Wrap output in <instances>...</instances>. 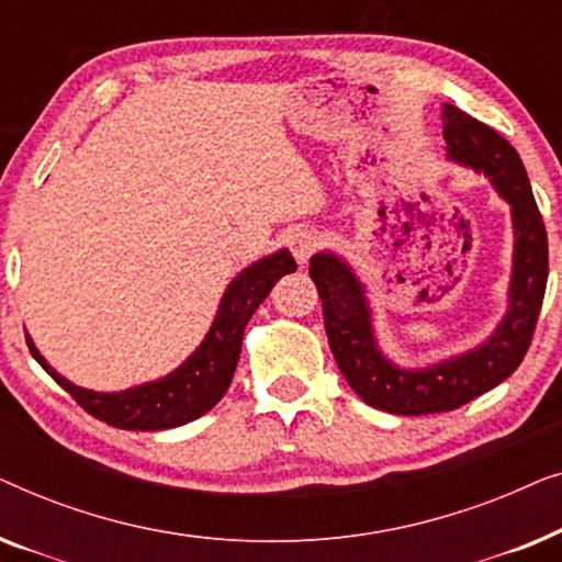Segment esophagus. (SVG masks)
Masks as SVG:
<instances>
[{
	"label": "esophagus",
	"mask_w": 562,
	"mask_h": 562,
	"mask_svg": "<svg viewBox=\"0 0 562 562\" xmlns=\"http://www.w3.org/2000/svg\"><path fill=\"white\" fill-rule=\"evenodd\" d=\"M317 248H319V235L314 233V229H302V233L291 237V252H294L299 263H306V260L317 252Z\"/></svg>",
	"instance_id": "1"
}]
</instances>
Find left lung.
Listing matches in <instances>:
<instances>
[{
    "label": "left lung",
    "mask_w": 562,
    "mask_h": 562,
    "mask_svg": "<svg viewBox=\"0 0 562 562\" xmlns=\"http://www.w3.org/2000/svg\"><path fill=\"white\" fill-rule=\"evenodd\" d=\"M442 135L450 158L491 176L498 194L512 204V306L488 342L427 371H398L375 348L363 286L350 268L329 252L310 260L329 350L345 381L366 404L406 417L452 412L509 379L527 356L548 286V233L519 153L494 127L456 104H445Z\"/></svg>",
    "instance_id": "8db88e82"
}]
</instances>
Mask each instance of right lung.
<instances>
[{
	"mask_svg": "<svg viewBox=\"0 0 562 562\" xmlns=\"http://www.w3.org/2000/svg\"><path fill=\"white\" fill-rule=\"evenodd\" d=\"M296 263L286 250L268 256L237 276L233 286L222 299L220 314L199 350L166 379L145 386L120 391V394H97L81 386L68 383L45 363L41 352L35 350L27 337V348L33 358L45 368V373L74 396V402L89 412L91 417L106 422L117 429H168L187 425V422L202 417L214 404L225 396L233 381L237 358H240L243 333L252 312L268 296L273 283L281 276L294 273Z\"/></svg>",
	"mask_w": 562,
	"mask_h": 562,
	"instance_id": "add662e5",
	"label": "right lung"
}]
</instances>
